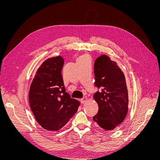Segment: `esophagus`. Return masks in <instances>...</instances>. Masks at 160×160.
<instances>
[{"label":"esophagus","instance_id":"esophagus-1","mask_svg":"<svg viewBox=\"0 0 160 160\" xmlns=\"http://www.w3.org/2000/svg\"><path fill=\"white\" fill-rule=\"evenodd\" d=\"M87 100H88L87 97H83L82 98H81L80 102H81L82 104H84V103H86L87 102Z\"/></svg>","mask_w":160,"mask_h":160}]
</instances>
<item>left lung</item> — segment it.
I'll return each mask as SVG.
<instances>
[{
  "mask_svg": "<svg viewBox=\"0 0 160 160\" xmlns=\"http://www.w3.org/2000/svg\"><path fill=\"white\" fill-rule=\"evenodd\" d=\"M94 94L98 111L93 117L99 127L112 130L121 124L128 113V95L124 74L115 62L106 55L96 59L94 64Z\"/></svg>",
  "mask_w": 160,
  "mask_h": 160,
  "instance_id": "8db88e82",
  "label": "left lung"
}]
</instances>
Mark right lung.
<instances>
[{
    "mask_svg": "<svg viewBox=\"0 0 160 160\" xmlns=\"http://www.w3.org/2000/svg\"><path fill=\"white\" fill-rule=\"evenodd\" d=\"M63 64L60 56L46 60L38 69L29 90V103L36 120L50 131L64 127L80 106L66 92L62 75Z\"/></svg>",
    "mask_w": 160,
    "mask_h": 160,
    "instance_id": "1",
    "label": "right lung"
}]
</instances>
